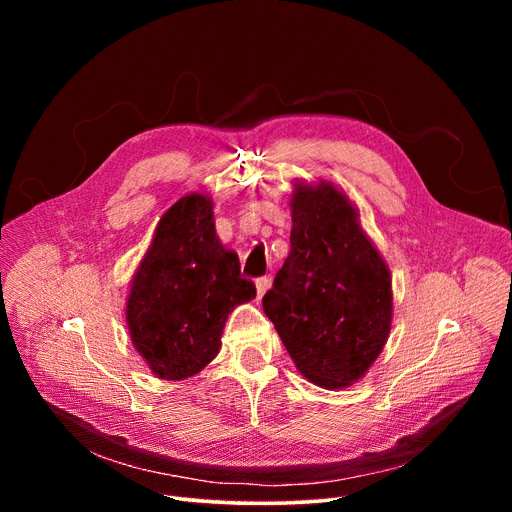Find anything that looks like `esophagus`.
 <instances>
[{
	"mask_svg": "<svg viewBox=\"0 0 512 512\" xmlns=\"http://www.w3.org/2000/svg\"><path fill=\"white\" fill-rule=\"evenodd\" d=\"M255 286H257V299H261L263 294L270 290V286H272V278L270 276H265V278H257L255 280Z\"/></svg>",
	"mask_w": 512,
	"mask_h": 512,
	"instance_id": "esophagus-1",
	"label": "esophagus"
}]
</instances>
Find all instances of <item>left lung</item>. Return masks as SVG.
<instances>
[{
    "mask_svg": "<svg viewBox=\"0 0 512 512\" xmlns=\"http://www.w3.org/2000/svg\"><path fill=\"white\" fill-rule=\"evenodd\" d=\"M292 186L290 253L263 311L309 382L348 388L390 336L392 276L344 191L328 180Z\"/></svg>",
    "mask_w": 512,
    "mask_h": 512,
    "instance_id": "1",
    "label": "left lung"
}]
</instances>
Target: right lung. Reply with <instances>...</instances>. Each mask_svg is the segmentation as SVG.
<instances>
[{
	"label": "right lung",
	"mask_w": 512,
	"mask_h": 512,
	"mask_svg": "<svg viewBox=\"0 0 512 512\" xmlns=\"http://www.w3.org/2000/svg\"><path fill=\"white\" fill-rule=\"evenodd\" d=\"M255 294L215 234L211 197L188 193L161 215L130 280L132 346L159 380L193 378L218 357L228 315Z\"/></svg>",
	"instance_id": "right-lung-1"
}]
</instances>
